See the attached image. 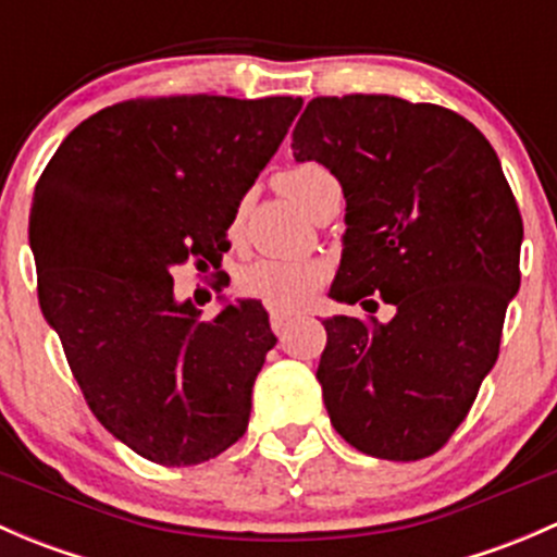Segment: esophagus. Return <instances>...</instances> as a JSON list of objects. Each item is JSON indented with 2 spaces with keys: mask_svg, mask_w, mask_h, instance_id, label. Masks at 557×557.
Wrapping results in <instances>:
<instances>
[{
  "mask_svg": "<svg viewBox=\"0 0 557 557\" xmlns=\"http://www.w3.org/2000/svg\"><path fill=\"white\" fill-rule=\"evenodd\" d=\"M272 329H274V334H283L285 331V325L290 323V320H294V312H272Z\"/></svg>",
  "mask_w": 557,
  "mask_h": 557,
  "instance_id": "34e87169",
  "label": "esophagus"
}]
</instances>
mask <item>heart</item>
<instances>
[{"mask_svg":"<svg viewBox=\"0 0 557 557\" xmlns=\"http://www.w3.org/2000/svg\"><path fill=\"white\" fill-rule=\"evenodd\" d=\"M280 190L290 196L299 207H305L307 212L318 210L320 201L325 199L331 188H336L334 174L325 170L323 164H296L290 170L280 172L274 177ZM245 226V201H237V207L232 210L228 218L226 234L228 239H239ZM325 269L323 261H314V258H277V256H261L256 261L245 263L237 272V288L239 294L258 299L261 305H267L269 310L288 312L296 307L307 305L325 283Z\"/></svg>","mask_w":557,"mask_h":557,"instance_id":"b5f03b06","label":"heart"}]
</instances>
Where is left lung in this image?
<instances>
[{
  "mask_svg": "<svg viewBox=\"0 0 557 557\" xmlns=\"http://www.w3.org/2000/svg\"><path fill=\"white\" fill-rule=\"evenodd\" d=\"M294 159L331 170L347 232L318 380L336 434L385 460L429 458L469 414L520 288L522 218L485 134L447 107L318 97ZM393 304L387 324L376 299Z\"/></svg>",
  "mask_w": 557,
  "mask_h": 557,
  "instance_id": "8db88e82",
  "label": "left lung"
}]
</instances>
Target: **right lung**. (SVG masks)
<instances>
[{
    "label": "right lung",
    "mask_w": 557,
    "mask_h": 557,
    "mask_svg": "<svg viewBox=\"0 0 557 557\" xmlns=\"http://www.w3.org/2000/svg\"><path fill=\"white\" fill-rule=\"evenodd\" d=\"M301 99L139 97L66 134L29 215L37 296L86 404L161 466L215 458L247 431L274 347L261 301L199 320L172 269L221 267L226 226Z\"/></svg>",
    "instance_id": "add662e5"
}]
</instances>
